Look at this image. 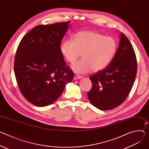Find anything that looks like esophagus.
Segmentation results:
<instances>
[{
	"mask_svg": "<svg viewBox=\"0 0 149 149\" xmlns=\"http://www.w3.org/2000/svg\"><path fill=\"white\" fill-rule=\"evenodd\" d=\"M83 77V76H81V75H75L74 76V79H79L82 78Z\"/></svg>",
	"mask_w": 149,
	"mask_h": 149,
	"instance_id": "obj_1",
	"label": "esophagus"
}]
</instances>
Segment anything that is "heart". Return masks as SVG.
Instances as JSON below:
<instances>
[{
  "label": "heart",
  "instance_id": "obj_1",
  "mask_svg": "<svg viewBox=\"0 0 149 149\" xmlns=\"http://www.w3.org/2000/svg\"><path fill=\"white\" fill-rule=\"evenodd\" d=\"M116 50L114 38L93 31H79L74 35L73 41L66 40L61 46L62 55L70 63L75 62L82 53L83 58L72 66L78 73L104 70L112 61Z\"/></svg>",
  "mask_w": 149,
  "mask_h": 149
}]
</instances>
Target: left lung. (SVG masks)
<instances>
[{
    "instance_id": "8db88e82",
    "label": "left lung",
    "mask_w": 149,
    "mask_h": 149,
    "mask_svg": "<svg viewBox=\"0 0 149 149\" xmlns=\"http://www.w3.org/2000/svg\"><path fill=\"white\" fill-rule=\"evenodd\" d=\"M137 71L134 50L128 38L121 33L118 48L110 64L89 77L92 83L87 93L89 100L103 111L118 107L130 94Z\"/></svg>"
}]
</instances>
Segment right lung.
Masks as SVG:
<instances>
[{
    "label": "right lung",
    "mask_w": 149,
    "mask_h": 149,
    "mask_svg": "<svg viewBox=\"0 0 149 149\" xmlns=\"http://www.w3.org/2000/svg\"><path fill=\"white\" fill-rule=\"evenodd\" d=\"M70 22L38 25L23 37L17 48L14 72L19 89L35 106L53 103L73 79L61 51Z\"/></svg>",
    "instance_id": "add662e5"
}]
</instances>
